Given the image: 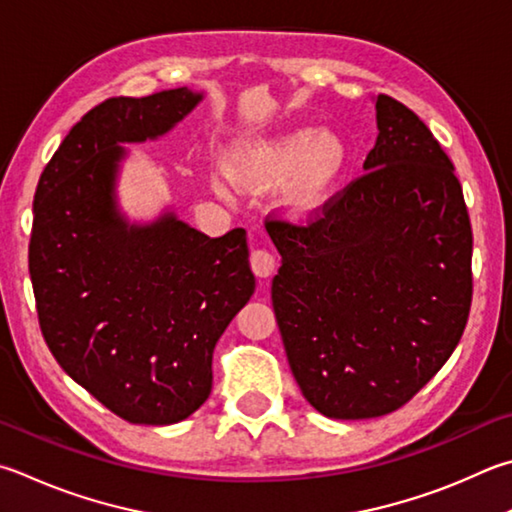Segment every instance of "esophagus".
<instances>
[{"label":"esophagus","instance_id":"34e87169","mask_svg":"<svg viewBox=\"0 0 512 512\" xmlns=\"http://www.w3.org/2000/svg\"><path fill=\"white\" fill-rule=\"evenodd\" d=\"M250 268L257 277H271L277 268L275 255L268 248H253L250 250Z\"/></svg>","mask_w":512,"mask_h":512}]
</instances>
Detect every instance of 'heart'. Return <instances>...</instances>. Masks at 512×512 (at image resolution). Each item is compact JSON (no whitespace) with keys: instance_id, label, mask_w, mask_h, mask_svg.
Returning a JSON list of instances; mask_svg holds the SVG:
<instances>
[{"instance_id":"b5f03b06","label":"heart","mask_w":512,"mask_h":512,"mask_svg":"<svg viewBox=\"0 0 512 512\" xmlns=\"http://www.w3.org/2000/svg\"><path fill=\"white\" fill-rule=\"evenodd\" d=\"M345 165V145L329 132H291L241 150L230 163L232 179L250 188L286 183V206L309 212L327 199ZM228 194L226 183H217Z\"/></svg>"}]
</instances>
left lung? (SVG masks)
Segmentation results:
<instances>
[{
	"label": "left lung",
	"mask_w": 512,
	"mask_h": 512,
	"mask_svg": "<svg viewBox=\"0 0 512 512\" xmlns=\"http://www.w3.org/2000/svg\"><path fill=\"white\" fill-rule=\"evenodd\" d=\"M365 174L304 221L266 217L271 297L302 394L356 421L410 403L457 349L472 304V226L450 156L412 109L376 98Z\"/></svg>",
	"instance_id": "8db88e82"
}]
</instances>
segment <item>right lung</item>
I'll use <instances>...</instances> for the list:
<instances>
[{"label": "right lung", "instance_id": "right-lung-1", "mask_svg": "<svg viewBox=\"0 0 512 512\" xmlns=\"http://www.w3.org/2000/svg\"><path fill=\"white\" fill-rule=\"evenodd\" d=\"M201 100L188 87L107 98L73 125L40 176L29 273L53 358L109 412L170 425L206 403L212 351L255 291L246 230L210 239L172 215H116L118 143L165 134Z\"/></svg>", "mask_w": 512, "mask_h": 512}]
</instances>
